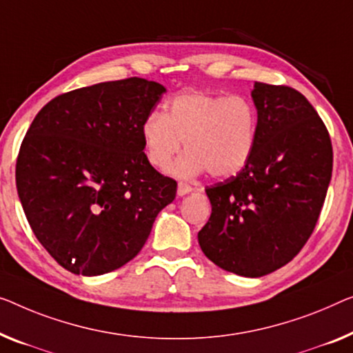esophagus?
<instances>
[{
    "label": "esophagus",
    "instance_id": "obj_1",
    "mask_svg": "<svg viewBox=\"0 0 353 353\" xmlns=\"http://www.w3.org/2000/svg\"><path fill=\"white\" fill-rule=\"evenodd\" d=\"M192 190H193V187L190 185V183L179 182V185H177V194H179V196H183V194L190 193Z\"/></svg>",
    "mask_w": 353,
    "mask_h": 353
}]
</instances>
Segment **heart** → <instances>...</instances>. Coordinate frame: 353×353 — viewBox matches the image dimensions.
Segmentation results:
<instances>
[{"label": "heart", "mask_w": 353, "mask_h": 353, "mask_svg": "<svg viewBox=\"0 0 353 353\" xmlns=\"http://www.w3.org/2000/svg\"><path fill=\"white\" fill-rule=\"evenodd\" d=\"M141 136L147 160L157 170L171 165L183 141L187 150L171 168L172 174L190 179L208 170L214 177H228L243 170L254 152L256 109L243 94L183 93L163 114H150Z\"/></svg>", "instance_id": "1"}]
</instances>
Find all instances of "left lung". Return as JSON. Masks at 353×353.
<instances>
[{"label": "left lung", "instance_id": "8db88e82", "mask_svg": "<svg viewBox=\"0 0 353 353\" xmlns=\"http://www.w3.org/2000/svg\"><path fill=\"white\" fill-rule=\"evenodd\" d=\"M255 147L236 176L206 187L212 206L198 233L225 271L261 277L299 254L317 225L333 171V145L317 110L288 85L255 82Z\"/></svg>", "mask_w": 353, "mask_h": 353}]
</instances>
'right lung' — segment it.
<instances>
[{
	"mask_svg": "<svg viewBox=\"0 0 353 353\" xmlns=\"http://www.w3.org/2000/svg\"><path fill=\"white\" fill-rule=\"evenodd\" d=\"M165 87L128 77L61 93L20 145L15 182L31 230L60 266L99 276L133 260L177 182L144 154L141 126Z\"/></svg>",
	"mask_w": 353,
	"mask_h": 353,
	"instance_id": "1",
	"label": "right lung"
}]
</instances>
